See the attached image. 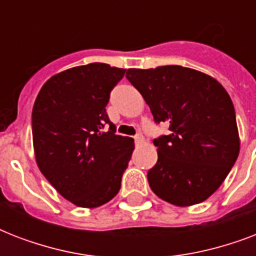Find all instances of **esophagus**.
<instances>
[{"label":"esophagus","instance_id":"esophagus-1","mask_svg":"<svg viewBox=\"0 0 256 256\" xmlns=\"http://www.w3.org/2000/svg\"><path fill=\"white\" fill-rule=\"evenodd\" d=\"M134 140H136V144H142V142H144V136H142V132H136V136H134Z\"/></svg>","mask_w":256,"mask_h":256}]
</instances>
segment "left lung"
<instances>
[{
	"label": "left lung",
	"instance_id": "1",
	"mask_svg": "<svg viewBox=\"0 0 256 256\" xmlns=\"http://www.w3.org/2000/svg\"><path fill=\"white\" fill-rule=\"evenodd\" d=\"M126 78L148 104L168 136L154 140L158 162L148 184L175 206L206 200L226 179L239 154L235 108L214 78L183 66L128 69Z\"/></svg>",
	"mask_w": 256,
	"mask_h": 256
}]
</instances>
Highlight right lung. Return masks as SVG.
Returning a JSON list of instances; mask_svg holds the SVG:
<instances>
[{"instance_id": "obj_1", "label": "right lung", "mask_w": 256, "mask_h": 256, "mask_svg": "<svg viewBox=\"0 0 256 256\" xmlns=\"http://www.w3.org/2000/svg\"><path fill=\"white\" fill-rule=\"evenodd\" d=\"M124 72L106 64L65 70L42 86L34 102L38 168L64 198L80 207L102 206L114 198L132 158L134 140L118 136L106 112L110 92Z\"/></svg>"}]
</instances>
